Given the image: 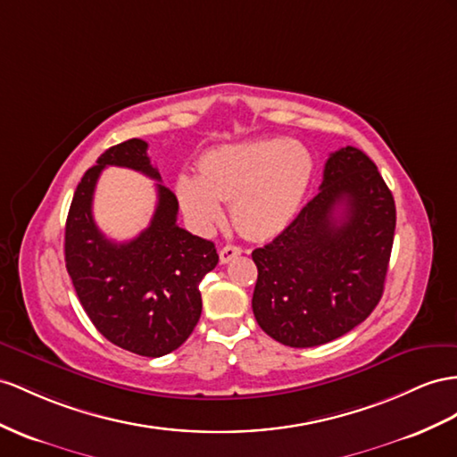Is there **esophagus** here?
Masks as SVG:
<instances>
[{"instance_id": "esophagus-1", "label": "esophagus", "mask_w": 457, "mask_h": 457, "mask_svg": "<svg viewBox=\"0 0 457 457\" xmlns=\"http://www.w3.org/2000/svg\"><path fill=\"white\" fill-rule=\"evenodd\" d=\"M241 253H243V251H241V247H237V245H226V247L220 249V261L224 262V264H228L229 261L237 259V256H239Z\"/></svg>"}]
</instances>
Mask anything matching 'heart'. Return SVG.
Returning a JSON list of instances; mask_svg holds the SVG:
<instances>
[{"instance_id": "obj_1", "label": "heart", "mask_w": 457, "mask_h": 457, "mask_svg": "<svg viewBox=\"0 0 457 457\" xmlns=\"http://www.w3.org/2000/svg\"><path fill=\"white\" fill-rule=\"evenodd\" d=\"M311 178V152L297 140H247L210 150L198 162V179L181 175L178 196L198 228L221 218V201L241 233L268 237L294 220Z\"/></svg>"}]
</instances>
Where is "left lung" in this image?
Listing matches in <instances>:
<instances>
[{"instance_id":"obj_1","label":"left lung","mask_w":457,"mask_h":457,"mask_svg":"<svg viewBox=\"0 0 457 457\" xmlns=\"http://www.w3.org/2000/svg\"><path fill=\"white\" fill-rule=\"evenodd\" d=\"M395 229L394 196L355 146L330 154L319 195L261 249L253 312L289 347L328 344L378 305Z\"/></svg>"}]
</instances>
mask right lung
<instances>
[{
	"mask_svg": "<svg viewBox=\"0 0 457 457\" xmlns=\"http://www.w3.org/2000/svg\"><path fill=\"white\" fill-rule=\"evenodd\" d=\"M146 150L145 140L129 138L87 170L67 214L65 266L80 305L106 340L137 355L162 357L195 330L203 311L198 284L216 268L218 253L212 241L178 226V196L162 183L150 226L135 239L115 243L98 229L92 196L104 168H129L162 181Z\"/></svg>",
	"mask_w": 457,
	"mask_h": 457,
	"instance_id": "obj_1",
	"label": "right lung"
}]
</instances>
